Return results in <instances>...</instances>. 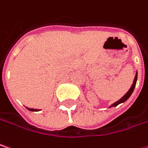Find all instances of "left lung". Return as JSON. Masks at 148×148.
<instances>
[{"mask_svg":"<svg viewBox=\"0 0 148 148\" xmlns=\"http://www.w3.org/2000/svg\"><path fill=\"white\" fill-rule=\"evenodd\" d=\"M136 80H137V71H136V75H135L133 83H132V84L131 88L129 89V90L126 92V94L124 95V96H123V97H121V98L119 100H117L116 102H115L114 104H112V105L110 106V107H112V106H117L119 104L123 103V102H125L126 100H128V98L132 95V92H133V90H134L135 86H136Z\"/></svg>","mask_w":148,"mask_h":148,"instance_id":"left-lung-1","label":"left lung"}]
</instances>
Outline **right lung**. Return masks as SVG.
Masks as SVG:
<instances>
[{
	"label": "right lung",
	"mask_w": 148,
	"mask_h": 148,
	"mask_svg": "<svg viewBox=\"0 0 148 148\" xmlns=\"http://www.w3.org/2000/svg\"><path fill=\"white\" fill-rule=\"evenodd\" d=\"M27 110H31V111H39L40 110H38V109H33V108H27Z\"/></svg>",
	"instance_id": "obj_1"
}]
</instances>
